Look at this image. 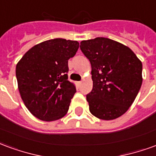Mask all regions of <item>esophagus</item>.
Here are the masks:
<instances>
[{"mask_svg":"<svg viewBox=\"0 0 156 156\" xmlns=\"http://www.w3.org/2000/svg\"><path fill=\"white\" fill-rule=\"evenodd\" d=\"M82 83V82H77V84L78 85H80Z\"/></svg>","mask_w":156,"mask_h":156,"instance_id":"1","label":"esophagus"}]
</instances>
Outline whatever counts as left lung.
I'll return each mask as SVG.
<instances>
[{"mask_svg": "<svg viewBox=\"0 0 156 156\" xmlns=\"http://www.w3.org/2000/svg\"><path fill=\"white\" fill-rule=\"evenodd\" d=\"M80 48L91 63L93 89L87 94L89 111L112 120L129 108L142 84V62L127 46L112 39L82 41Z\"/></svg>", "mask_w": 156, "mask_h": 156, "instance_id": "obj_1", "label": "left lung"}]
</instances>
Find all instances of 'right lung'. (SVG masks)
<instances>
[{"mask_svg": "<svg viewBox=\"0 0 156 156\" xmlns=\"http://www.w3.org/2000/svg\"><path fill=\"white\" fill-rule=\"evenodd\" d=\"M78 48L77 41L51 39L32 47L17 62L19 93L36 118L54 121L68 113L76 93L73 83L68 80V62Z\"/></svg>", "mask_w": 156, "mask_h": 156, "instance_id": "obj_1", "label": "right lung"}]
</instances>
